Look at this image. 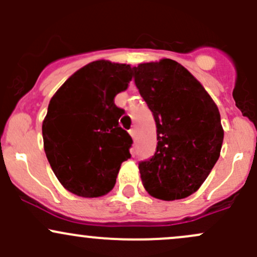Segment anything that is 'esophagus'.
<instances>
[{
  "instance_id": "esophagus-1",
  "label": "esophagus",
  "mask_w": 257,
  "mask_h": 257,
  "mask_svg": "<svg viewBox=\"0 0 257 257\" xmlns=\"http://www.w3.org/2000/svg\"><path fill=\"white\" fill-rule=\"evenodd\" d=\"M129 134H131L132 138L136 139V136H137V131H136V128H132L131 131H129Z\"/></svg>"
}]
</instances>
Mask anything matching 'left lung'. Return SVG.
<instances>
[{"label": "left lung", "mask_w": 257, "mask_h": 257, "mask_svg": "<svg viewBox=\"0 0 257 257\" xmlns=\"http://www.w3.org/2000/svg\"><path fill=\"white\" fill-rule=\"evenodd\" d=\"M133 76L157 125L154 155L139 162L145 190L167 201L186 198L220 157L219 109L199 80L173 59L139 64Z\"/></svg>", "instance_id": "obj_1"}]
</instances>
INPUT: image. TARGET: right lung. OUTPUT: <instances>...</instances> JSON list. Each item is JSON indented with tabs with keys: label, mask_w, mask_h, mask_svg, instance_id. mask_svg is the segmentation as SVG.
<instances>
[{
	"label": "right lung",
	"mask_w": 257,
	"mask_h": 257,
	"mask_svg": "<svg viewBox=\"0 0 257 257\" xmlns=\"http://www.w3.org/2000/svg\"><path fill=\"white\" fill-rule=\"evenodd\" d=\"M129 64L95 61L63 83L49 102L43 144L62 185L83 198L107 194L133 141L119 126L123 109L114 97L128 88Z\"/></svg>",
	"instance_id": "right-lung-1"
}]
</instances>
